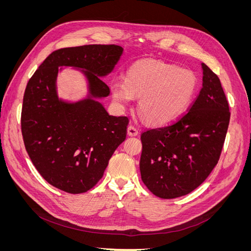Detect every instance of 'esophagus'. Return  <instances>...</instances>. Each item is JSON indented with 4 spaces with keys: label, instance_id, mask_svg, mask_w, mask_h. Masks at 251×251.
Wrapping results in <instances>:
<instances>
[{
    "label": "esophagus",
    "instance_id": "34e87169",
    "mask_svg": "<svg viewBox=\"0 0 251 251\" xmlns=\"http://www.w3.org/2000/svg\"><path fill=\"white\" fill-rule=\"evenodd\" d=\"M138 133H139L138 128L136 127L135 126L130 125V126H127V134L130 135V136H137V135H138Z\"/></svg>",
    "mask_w": 251,
    "mask_h": 251
}]
</instances>
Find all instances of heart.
<instances>
[{"label":"heart","mask_w":251,"mask_h":251,"mask_svg":"<svg viewBox=\"0 0 251 251\" xmlns=\"http://www.w3.org/2000/svg\"><path fill=\"white\" fill-rule=\"evenodd\" d=\"M198 88V77L187 68L157 60L133 65L126 80L112 83L114 100L127 103L133 96L141 97L138 110L151 125H166L183 113Z\"/></svg>","instance_id":"obj_1"}]
</instances>
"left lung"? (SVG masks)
<instances>
[{"instance_id": "8db88e82", "label": "left lung", "mask_w": 251, "mask_h": 251, "mask_svg": "<svg viewBox=\"0 0 251 251\" xmlns=\"http://www.w3.org/2000/svg\"><path fill=\"white\" fill-rule=\"evenodd\" d=\"M202 69V88L188 110L170 125L141 133V179L159 198L173 199L193 192L221 156L229 105L218 75L205 64Z\"/></svg>"}]
</instances>
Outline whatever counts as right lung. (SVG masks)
<instances>
[{"label":"right lung","mask_w":251,"mask_h":251,"mask_svg":"<svg viewBox=\"0 0 251 251\" xmlns=\"http://www.w3.org/2000/svg\"><path fill=\"white\" fill-rule=\"evenodd\" d=\"M123 50L114 44L57 49L27 83L21 114L23 140L37 172L60 191L81 194L97 184L126 139L128 118L109 115L94 100L72 104L58 100V67L87 70L91 94L104 97L110 88L100 76L113 70Z\"/></svg>","instance_id":"obj_1"}]
</instances>
